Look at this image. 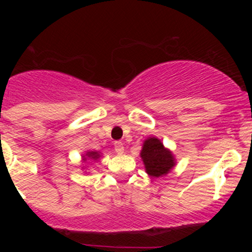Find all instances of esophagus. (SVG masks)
Here are the masks:
<instances>
[{
  "instance_id": "obj_1",
  "label": "esophagus",
  "mask_w": 252,
  "mask_h": 252,
  "mask_svg": "<svg viewBox=\"0 0 252 252\" xmlns=\"http://www.w3.org/2000/svg\"><path fill=\"white\" fill-rule=\"evenodd\" d=\"M115 152L118 155H122L124 153V144L122 142H115Z\"/></svg>"
}]
</instances>
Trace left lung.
Here are the masks:
<instances>
[{"label": "left lung", "mask_w": 252, "mask_h": 252, "mask_svg": "<svg viewBox=\"0 0 252 252\" xmlns=\"http://www.w3.org/2000/svg\"><path fill=\"white\" fill-rule=\"evenodd\" d=\"M141 158L146 167V172L153 178H160L170 172L175 166V158L169 149L158 137H149L144 141Z\"/></svg>", "instance_id": "left-lung-1"}]
</instances>
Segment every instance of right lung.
<instances>
[{
  "instance_id": "1",
  "label": "right lung",
  "mask_w": 252,
  "mask_h": 252,
  "mask_svg": "<svg viewBox=\"0 0 252 252\" xmlns=\"http://www.w3.org/2000/svg\"><path fill=\"white\" fill-rule=\"evenodd\" d=\"M83 158L84 161H86L88 158H90V160H98V158H100V154L98 152H88L86 155H84Z\"/></svg>"
}]
</instances>
